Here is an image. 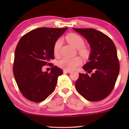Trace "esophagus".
<instances>
[{
  "label": "esophagus",
  "instance_id": "obj_1",
  "mask_svg": "<svg viewBox=\"0 0 129 129\" xmlns=\"http://www.w3.org/2000/svg\"><path fill=\"white\" fill-rule=\"evenodd\" d=\"M71 72H72L71 71H69V70H65V69L64 70V72H65V73H71Z\"/></svg>",
  "mask_w": 129,
  "mask_h": 129
}]
</instances>
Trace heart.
I'll use <instances>...</instances> for the list:
<instances>
[{"instance_id":"heart-1","label":"heart","mask_w":129,"mask_h":129,"mask_svg":"<svg viewBox=\"0 0 129 129\" xmlns=\"http://www.w3.org/2000/svg\"><path fill=\"white\" fill-rule=\"evenodd\" d=\"M65 39L69 44H71L76 48L78 49V53L83 57L87 58L89 56V49L86 47H84L85 41L84 39L79 35L74 33L69 34L65 36ZM61 45V39L60 38L57 39L54 42L53 47V51L54 56H57L59 55ZM82 59L78 56L72 58L64 57L58 62V65L62 69L72 71V70L75 69L76 68L79 67L82 64Z\"/></svg>"}]
</instances>
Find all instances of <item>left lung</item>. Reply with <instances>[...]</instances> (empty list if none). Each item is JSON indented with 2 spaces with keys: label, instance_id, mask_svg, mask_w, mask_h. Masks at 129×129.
Wrapping results in <instances>:
<instances>
[{
  "label": "left lung",
  "instance_id": "left-lung-1",
  "mask_svg": "<svg viewBox=\"0 0 129 129\" xmlns=\"http://www.w3.org/2000/svg\"><path fill=\"white\" fill-rule=\"evenodd\" d=\"M73 29L85 38L90 45L89 61L82 67L90 73H79L75 86L78 93L90 101L106 98L114 89L119 72L116 47L109 37L93 28Z\"/></svg>",
  "mask_w": 129,
  "mask_h": 129
}]
</instances>
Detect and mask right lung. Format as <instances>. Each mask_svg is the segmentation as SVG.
I'll return each instance as SVG.
<instances>
[{"mask_svg":"<svg viewBox=\"0 0 129 129\" xmlns=\"http://www.w3.org/2000/svg\"><path fill=\"white\" fill-rule=\"evenodd\" d=\"M67 29L39 28L25 34L17 43L13 73L20 92L29 101H43L55 89L63 71L49 61L54 59V42ZM46 64L52 67L50 73L42 71Z\"/></svg>","mask_w":129,"mask_h":129,"instance_id":"right-lung-1","label":"right lung"}]
</instances>
